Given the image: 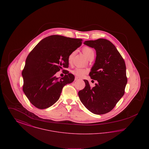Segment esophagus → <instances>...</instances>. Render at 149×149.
<instances>
[{
    "label": "esophagus",
    "instance_id": "obj_1",
    "mask_svg": "<svg viewBox=\"0 0 149 149\" xmlns=\"http://www.w3.org/2000/svg\"><path fill=\"white\" fill-rule=\"evenodd\" d=\"M80 79V78H79L78 77H75V80H79Z\"/></svg>",
    "mask_w": 149,
    "mask_h": 149
}]
</instances>
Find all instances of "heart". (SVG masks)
<instances>
[{"instance_id":"heart-1","label":"heart","mask_w":149,"mask_h":149,"mask_svg":"<svg viewBox=\"0 0 149 149\" xmlns=\"http://www.w3.org/2000/svg\"><path fill=\"white\" fill-rule=\"evenodd\" d=\"M83 52L84 54V55H85V56L88 58H89L91 56H92L94 55V50H93L92 48L89 47H88V46H85L83 48ZM74 52H72L71 54L69 55V56L68 57V61L69 63H70L71 61H72V57L74 56ZM72 72L77 75L78 77H83L85 75V74L86 73V71L83 69H81V68H75V69H74Z\"/></svg>"}]
</instances>
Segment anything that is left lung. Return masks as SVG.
<instances>
[{"label": "left lung", "mask_w": 149, "mask_h": 149, "mask_svg": "<svg viewBox=\"0 0 149 149\" xmlns=\"http://www.w3.org/2000/svg\"><path fill=\"white\" fill-rule=\"evenodd\" d=\"M84 44L96 51L95 61L89 76L97 83L91 88L88 81L84 80L85 88L78 92V95L93 113H107L125 94L127 83L125 63L115 46L106 39L86 41Z\"/></svg>", "instance_id": "1"}]
</instances>
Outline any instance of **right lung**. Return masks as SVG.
Returning a JSON list of instances; mask_svg holds the SVG:
<instances>
[{
  "mask_svg": "<svg viewBox=\"0 0 149 149\" xmlns=\"http://www.w3.org/2000/svg\"><path fill=\"white\" fill-rule=\"evenodd\" d=\"M82 39L63 36L47 37L29 54L22 72L23 91L29 102L38 109H46L58 100L64 86L74 80L65 70L61 79L55 74L69 67L68 57L82 43Z\"/></svg>",
  "mask_w": 149,
  "mask_h": 149,
  "instance_id": "1",
  "label": "right lung"
}]
</instances>
